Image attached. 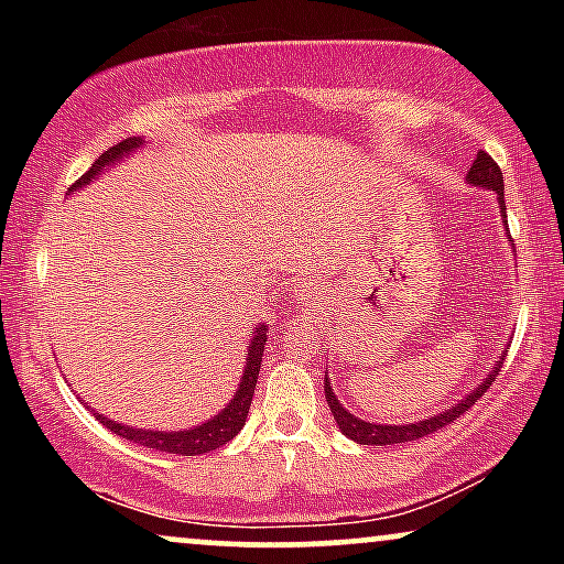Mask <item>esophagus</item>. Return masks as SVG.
Masks as SVG:
<instances>
[{
  "instance_id": "1",
  "label": "esophagus",
  "mask_w": 564,
  "mask_h": 564,
  "mask_svg": "<svg viewBox=\"0 0 564 564\" xmlns=\"http://www.w3.org/2000/svg\"><path fill=\"white\" fill-rule=\"evenodd\" d=\"M300 297H303V300H307V297H313V290H303V292H300Z\"/></svg>"
}]
</instances>
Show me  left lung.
Listing matches in <instances>:
<instances>
[{
    "label": "left lung",
    "instance_id": "left-lung-1",
    "mask_svg": "<svg viewBox=\"0 0 564 564\" xmlns=\"http://www.w3.org/2000/svg\"><path fill=\"white\" fill-rule=\"evenodd\" d=\"M467 182L473 184V187H482V189H492L498 195V205H500V218H503V226H508V215H506V203H503V172H500V166L492 161L488 153L485 151H477V159L475 164L469 166L467 172ZM503 359V357H500ZM500 365L503 361H498L496 367L490 369L488 377L477 384V388L465 395L462 400H457L452 408H446V411L431 415V419H423L419 423H400V426H384V423H369V421H361L357 415L346 411V408L338 403V398L334 395V390H330V380L328 375L323 377V388H326V400H328V408L330 413H334V419L338 423V429H341L344 436L354 438L357 444H372V446H388V444H405V442H415V438H423L429 434H434V431L449 426L459 419L462 413L469 411L477 400H480L485 392L492 382H496V377L500 372Z\"/></svg>",
    "mask_w": 564,
    "mask_h": 564
}]
</instances>
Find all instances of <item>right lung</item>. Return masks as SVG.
Here are the masks:
<instances>
[{
	"mask_svg": "<svg viewBox=\"0 0 564 564\" xmlns=\"http://www.w3.org/2000/svg\"><path fill=\"white\" fill-rule=\"evenodd\" d=\"M145 141L143 138H126V141L112 145L110 151H105L99 156L87 174H82V180H76L72 184V192H76L84 184L95 182L99 174L105 172L107 166L118 164L122 156L133 153L135 149H141ZM267 326H259L253 330V338L249 341V357H246V369L241 377V384H238L236 395L230 398V403L223 408L218 415H213L210 421H205L203 426L187 429V431H145V429H133V426H122V423H115L105 415L95 413V419L118 434L128 442L149 446V449H159V452H169V454H182V457H195V454H205L218 449V446L228 444L238 431L243 429L246 415H249L251 408V398H253V388H257L259 380V369H261V357H264V344H267ZM89 408V405H87Z\"/></svg>",
	"mask_w": 564,
	"mask_h": 564,
	"instance_id": "add662e5",
	"label": "right lung"
}]
</instances>
